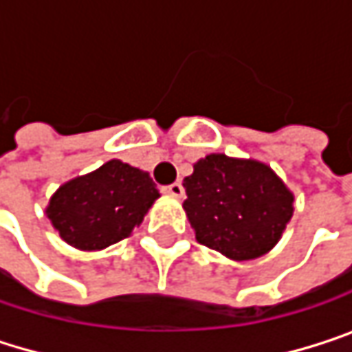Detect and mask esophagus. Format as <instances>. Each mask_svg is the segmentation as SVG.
I'll use <instances>...</instances> for the list:
<instances>
[{"label": "esophagus", "mask_w": 352, "mask_h": 352, "mask_svg": "<svg viewBox=\"0 0 352 352\" xmlns=\"http://www.w3.org/2000/svg\"><path fill=\"white\" fill-rule=\"evenodd\" d=\"M163 191H165L167 195H173V197H183V193H185V189H183V185H181L179 181L167 185V187H163Z\"/></svg>", "instance_id": "obj_1"}]
</instances>
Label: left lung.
<instances>
[{"label": "left lung", "mask_w": 352, "mask_h": 352, "mask_svg": "<svg viewBox=\"0 0 352 352\" xmlns=\"http://www.w3.org/2000/svg\"><path fill=\"white\" fill-rule=\"evenodd\" d=\"M183 210L199 245L232 261L267 254L294 216V193L269 165L212 153L183 179Z\"/></svg>", "instance_id": "8db88e82"}]
</instances>
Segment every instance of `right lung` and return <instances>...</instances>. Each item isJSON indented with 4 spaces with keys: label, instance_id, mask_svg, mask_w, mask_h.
<instances>
[{
    "label": "right lung",
    "instance_id": "right-lung-1",
    "mask_svg": "<svg viewBox=\"0 0 352 352\" xmlns=\"http://www.w3.org/2000/svg\"><path fill=\"white\" fill-rule=\"evenodd\" d=\"M161 197L146 171L118 159L63 183L46 206L52 228L79 250H102L130 236Z\"/></svg>",
    "mask_w": 352,
    "mask_h": 352
}]
</instances>
